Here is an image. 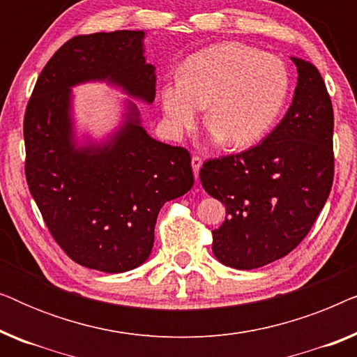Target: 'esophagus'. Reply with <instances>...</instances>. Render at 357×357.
I'll return each instance as SVG.
<instances>
[{"label": "esophagus", "instance_id": "1", "mask_svg": "<svg viewBox=\"0 0 357 357\" xmlns=\"http://www.w3.org/2000/svg\"><path fill=\"white\" fill-rule=\"evenodd\" d=\"M202 164H203L202 158H199V155H193V158H192V167H193L195 178H198V172H199V169H202Z\"/></svg>", "mask_w": 357, "mask_h": 357}]
</instances>
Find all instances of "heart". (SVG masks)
Here are the masks:
<instances>
[{
    "label": "heart",
    "mask_w": 357,
    "mask_h": 357,
    "mask_svg": "<svg viewBox=\"0 0 357 357\" xmlns=\"http://www.w3.org/2000/svg\"><path fill=\"white\" fill-rule=\"evenodd\" d=\"M289 94V73L280 58L238 42L219 43L185 61L182 77L160 87V107L172 136L206 123L227 148L260 143L280 119Z\"/></svg>",
    "instance_id": "heart-1"
}]
</instances>
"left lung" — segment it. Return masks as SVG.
Segmentation results:
<instances>
[{"label": "left lung", "mask_w": 357, "mask_h": 357, "mask_svg": "<svg viewBox=\"0 0 357 357\" xmlns=\"http://www.w3.org/2000/svg\"><path fill=\"white\" fill-rule=\"evenodd\" d=\"M297 66L292 104L280 125L255 148L209 159L199 170L208 195L226 206L213 231L222 265L253 270L299 245L325 206L333 185V107L312 63Z\"/></svg>", "instance_id": "obj_1"}]
</instances>
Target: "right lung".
<instances>
[{"instance_id":"right-lung-1","label":"right lung","mask_w":357,"mask_h":357,"mask_svg":"<svg viewBox=\"0 0 357 357\" xmlns=\"http://www.w3.org/2000/svg\"><path fill=\"white\" fill-rule=\"evenodd\" d=\"M144 37H73L42 70L24 116L26 178L48 231L73 261L104 273L143 265L160 208L195 182L188 151L149 136L133 100L105 139L76 136L75 86L107 82L153 104L155 68L146 61Z\"/></svg>"}]
</instances>
